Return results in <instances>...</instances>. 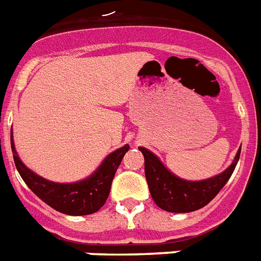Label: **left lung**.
I'll return each mask as SVG.
<instances>
[{"label":"left lung","instance_id":"obj_1","mask_svg":"<svg viewBox=\"0 0 261 261\" xmlns=\"http://www.w3.org/2000/svg\"><path fill=\"white\" fill-rule=\"evenodd\" d=\"M139 149L144 154L146 182L154 203L168 212L187 213L205 206L220 192L233 173L242 148L239 149L233 163L223 173L203 181H187L178 178L168 171L152 152L143 146Z\"/></svg>","mask_w":261,"mask_h":261}]
</instances>
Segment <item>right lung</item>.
<instances>
[{
    "mask_svg": "<svg viewBox=\"0 0 261 261\" xmlns=\"http://www.w3.org/2000/svg\"><path fill=\"white\" fill-rule=\"evenodd\" d=\"M10 144H12L14 164L25 184L53 210L72 216L90 215L97 212L104 205L111 192L112 180L115 177L116 171L124 154L129 150V145L115 150L102 161V164L90 177L85 178L83 181L73 182V184H58L40 177L38 174L33 173L22 164V161L19 160L14 149L12 132H10Z\"/></svg>",
    "mask_w": 261,
    "mask_h": 261,
    "instance_id": "1",
    "label": "right lung"
}]
</instances>
